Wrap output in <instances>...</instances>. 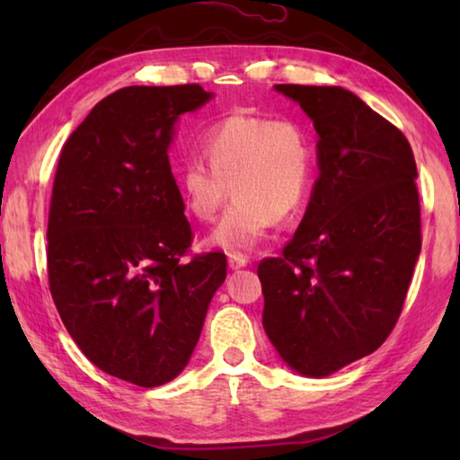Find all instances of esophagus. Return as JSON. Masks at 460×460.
<instances>
[{"mask_svg":"<svg viewBox=\"0 0 460 460\" xmlns=\"http://www.w3.org/2000/svg\"><path fill=\"white\" fill-rule=\"evenodd\" d=\"M247 261H249L247 255H241V253H231V255H229V268H231V270L245 268Z\"/></svg>","mask_w":460,"mask_h":460,"instance_id":"34e87169","label":"esophagus"}]
</instances>
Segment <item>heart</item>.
Instances as JSON below:
<instances>
[{
	"label": "heart",
	"instance_id": "obj_1",
	"mask_svg": "<svg viewBox=\"0 0 460 460\" xmlns=\"http://www.w3.org/2000/svg\"><path fill=\"white\" fill-rule=\"evenodd\" d=\"M205 158L190 155L178 168L184 205L199 221H213L233 190L235 200L213 231L211 243L247 252L271 225L302 211L314 174V147L294 119L229 115L207 129Z\"/></svg>",
	"mask_w": 460,
	"mask_h": 460
}]
</instances>
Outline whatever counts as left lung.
<instances>
[{"label": "left lung", "instance_id": "obj_1", "mask_svg": "<svg viewBox=\"0 0 460 460\" xmlns=\"http://www.w3.org/2000/svg\"><path fill=\"white\" fill-rule=\"evenodd\" d=\"M318 134V181L279 258L260 261L263 329L302 376L324 377L384 345L422 247L406 136L341 87L276 84Z\"/></svg>", "mask_w": 460, "mask_h": 460}]
</instances>
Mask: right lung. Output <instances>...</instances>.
<instances>
[{
    "mask_svg": "<svg viewBox=\"0 0 460 460\" xmlns=\"http://www.w3.org/2000/svg\"><path fill=\"white\" fill-rule=\"evenodd\" d=\"M200 84L123 87L62 146L49 213V286L66 331L101 371L142 387L174 379L225 278L221 252L184 261L192 229L170 170Z\"/></svg>",
    "mask_w": 460,
    "mask_h": 460,
    "instance_id": "right-lung-1",
    "label": "right lung"
}]
</instances>
